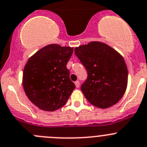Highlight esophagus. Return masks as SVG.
Segmentation results:
<instances>
[{
  "label": "esophagus",
  "mask_w": 147,
  "mask_h": 147,
  "mask_svg": "<svg viewBox=\"0 0 147 147\" xmlns=\"http://www.w3.org/2000/svg\"><path fill=\"white\" fill-rule=\"evenodd\" d=\"M75 86H76L77 88H79V87H80V82H79V81H76V82H75Z\"/></svg>",
  "instance_id": "1"
}]
</instances>
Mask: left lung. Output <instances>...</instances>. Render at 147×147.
Instances as JSON below:
<instances>
[{"label":"left lung","instance_id":"8db88e82","mask_svg":"<svg viewBox=\"0 0 147 147\" xmlns=\"http://www.w3.org/2000/svg\"><path fill=\"white\" fill-rule=\"evenodd\" d=\"M88 78L81 90L92 105L107 108L117 103L127 87L128 69L121 55L105 44L91 42L75 49Z\"/></svg>","mask_w":147,"mask_h":147}]
</instances>
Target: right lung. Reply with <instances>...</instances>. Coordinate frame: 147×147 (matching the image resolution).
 Here are the masks:
<instances>
[{
    "label": "right lung",
    "instance_id": "1",
    "mask_svg": "<svg viewBox=\"0 0 147 147\" xmlns=\"http://www.w3.org/2000/svg\"><path fill=\"white\" fill-rule=\"evenodd\" d=\"M73 48L49 45L28 59L23 73V86L28 99L38 108L54 111L67 101L75 85L66 65Z\"/></svg>",
    "mask_w": 147,
    "mask_h": 147
}]
</instances>
